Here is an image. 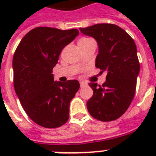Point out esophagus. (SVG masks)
I'll return each mask as SVG.
<instances>
[{"mask_svg":"<svg viewBox=\"0 0 156 156\" xmlns=\"http://www.w3.org/2000/svg\"><path fill=\"white\" fill-rule=\"evenodd\" d=\"M86 86H87V83H86L85 82H80L81 87H86Z\"/></svg>","mask_w":156,"mask_h":156,"instance_id":"1","label":"esophagus"}]
</instances>
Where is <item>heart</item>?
<instances>
[{
    "label": "heart",
    "instance_id": "heart-1",
    "mask_svg": "<svg viewBox=\"0 0 156 156\" xmlns=\"http://www.w3.org/2000/svg\"><path fill=\"white\" fill-rule=\"evenodd\" d=\"M90 41H92V40L90 39V38H82V39L79 40V41H78V46L86 44H87V43L90 42Z\"/></svg>",
    "mask_w": 156,
    "mask_h": 156
}]
</instances>
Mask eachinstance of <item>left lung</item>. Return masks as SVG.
I'll return each mask as SVG.
<instances>
[{"mask_svg":"<svg viewBox=\"0 0 156 156\" xmlns=\"http://www.w3.org/2000/svg\"><path fill=\"white\" fill-rule=\"evenodd\" d=\"M79 30L97 41L95 66L107 73L102 86L89 83L93 95L87 103L88 112L99 121L116 120L126 112L135 94L140 70L135 43L114 24H95Z\"/></svg>","mask_w":156,"mask_h":156,"instance_id":"1","label":"left lung"}]
</instances>
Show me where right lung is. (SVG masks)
Instances as JSON below:
<instances>
[{
    "mask_svg": "<svg viewBox=\"0 0 156 156\" xmlns=\"http://www.w3.org/2000/svg\"><path fill=\"white\" fill-rule=\"evenodd\" d=\"M78 34L77 29L36 27L22 39L14 52V90L26 113L39 126L57 128L68 121L79 82H56L52 73L62 49Z\"/></svg>",
    "mask_w": 156,
    "mask_h": 156,
    "instance_id": "add662e5",
    "label": "right lung"
}]
</instances>
